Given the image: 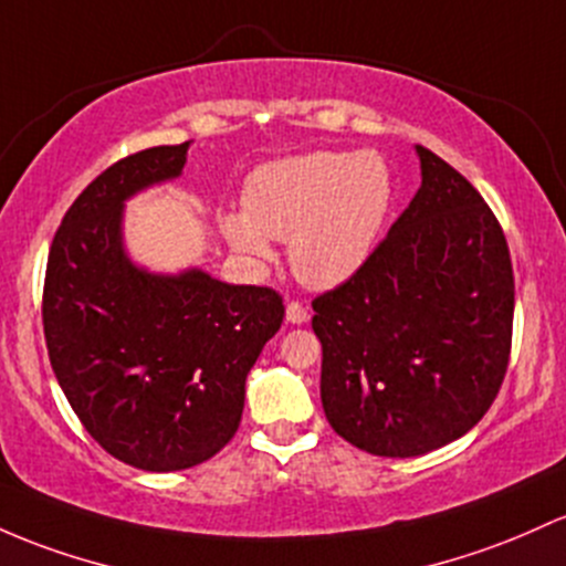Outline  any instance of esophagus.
<instances>
[{
  "label": "esophagus",
  "instance_id": "obj_1",
  "mask_svg": "<svg viewBox=\"0 0 566 566\" xmlns=\"http://www.w3.org/2000/svg\"><path fill=\"white\" fill-rule=\"evenodd\" d=\"M284 319H287L290 325H303V322L308 319V314H306V308H303V303L290 301L287 308H284Z\"/></svg>",
  "mask_w": 566,
  "mask_h": 566
}]
</instances>
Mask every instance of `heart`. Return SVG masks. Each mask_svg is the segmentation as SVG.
I'll list each match as a JSON object with an SVG mask.
<instances>
[{
  "instance_id": "b5f03b06",
  "label": "heart",
  "mask_w": 566,
  "mask_h": 566,
  "mask_svg": "<svg viewBox=\"0 0 566 566\" xmlns=\"http://www.w3.org/2000/svg\"><path fill=\"white\" fill-rule=\"evenodd\" d=\"M395 203L389 164L374 150H314L269 160L247 179L244 209L220 228L247 263L273 258L287 239L290 265L306 287L333 290L374 258Z\"/></svg>"
}]
</instances>
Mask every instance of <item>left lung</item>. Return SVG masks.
Listing matches in <instances>:
<instances>
[{"label":"left lung","mask_w":566,"mask_h":566,"mask_svg":"<svg viewBox=\"0 0 566 566\" xmlns=\"http://www.w3.org/2000/svg\"><path fill=\"white\" fill-rule=\"evenodd\" d=\"M421 185L357 276L314 301L319 395L344 440L419 457L494 402L513 333L505 233L473 185L416 145Z\"/></svg>","instance_id":"1"}]
</instances>
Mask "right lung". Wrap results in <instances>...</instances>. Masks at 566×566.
Listing matches in <instances>:
<instances>
[{
	"label": "right lung",
	"mask_w": 566,
	"mask_h": 566,
	"mask_svg": "<svg viewBox=\"0 0 566 566\" xmlns=\"http://www.w3.org/2000/svg\"><path fill=\"white\" fill-rule=\"evenodd\" d=\"M192 142L117 160L77 196L48 254L42 325L53 374L104 451L174 473L239 430L247 374L282 325L269 287L198 265L160 273L126 247V201L182 177Z\"/></svg>",
	"instance_id": "1"
}]
</instances>
